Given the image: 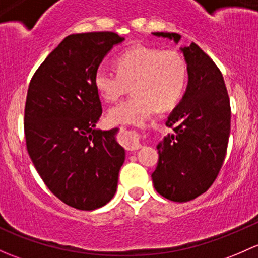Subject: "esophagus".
I'll use <instances>...</instances> for the list:
<instances>
[{
  "label": "esophagus",
  "instance_id": "obj_1",
  "mask_svg": "<svg viewBox=\"0 0 258 258\" xmlns=\"http://www.w3.org/2000/svg\"><path fill=\"white\" fill-rule=\"evenodd\" d=\"M124 145L128 150H138L143 147V138L138 133H128L124 139Z\"/></svg>",
  "mask_w": 258,
  "mask_h": 258
}]
</instances>
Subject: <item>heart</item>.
Here are the masks:
<instances>
[{
  "label": "heart",
  "mask_w": 258,
  "mask_h": 258,
  "mask_svg": "<svg viewBox=\"0 0 258 258\" xmlns=\"http://www.w3.org/2000/svg\"><path fill=\"white\" fill-rule=\"evenodd\" d=\"M118 73L99 67L94 86L107 102L118 100L132 86L134 94L108 113L113 124L142 125L159 109L174 108L186 87L187 68L181 53L174 49L135 46L115 60Z\"/></svg>",
  "instance_id": "b5f03b06"
}]
</instances>
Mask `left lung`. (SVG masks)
Listing matches in <instances>:
<instances>
[{"label": "left lung", "instance_id": "left-lung-1", "mask_svg": "<svg viewBox=\"0 0 258 258\" xmlns=\"http://www.w3.org/2000/svg\"><path fill=\"white\" fill-rule=\"evenodd\" d=\"M179 43L181 36L154 32ZM187 67V87L166 119L174 133L156 145L158 165L151 174L155 190L175 203H186L208 191L227 150L231 109L221 72L198 44L180 47Z\"/></svg>", "mask_w": 258, "mask_h": 258}]
</instances>
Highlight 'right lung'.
Listing matches in <instances>:
<instances>
[{"label": "right lung", "mask_w": 258, "mask_h": 258, "mask_svg": "<svg viewBox=\"0 0 258 258\" xmlns=\"http://www.w3.org/2000/svg\"><path fill=\"white\" fill-rule=\"evenodd\" d=\"M124 37L89 32L66 37L30 83L25 135L34 168L47 187L78 210L102 208L113 199L125 150L119 129H97L102 103L94 74Z\"/></svg>", "instance_id": "1"}]
</instances>
